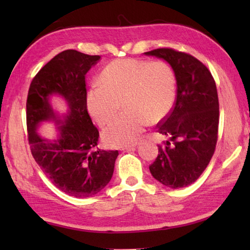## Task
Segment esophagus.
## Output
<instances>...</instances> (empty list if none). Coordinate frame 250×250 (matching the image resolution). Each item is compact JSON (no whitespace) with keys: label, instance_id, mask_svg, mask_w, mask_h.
I'll return each mask as SVG.
<instances>
[{"label":"esophagus","instance_id":"1","mask_svg":"<svg viewBox=\"0 0 250 250\" xmlns=\"http://www.w3.org/2000/svg\"><path fill=\"white\" fill-rule=\"evenodd\" d=\"M136 145H137V143H134V144H131V145H128V146H125V147H122V148H121V150H125V149H133L134 147H136Z\"/></svg>","mask_w":250,"mask_h":250}]
</instances>
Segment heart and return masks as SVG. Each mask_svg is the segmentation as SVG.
<instances>
[{
    "label": "heart",
    "mask_w": 250,
    "mask_h": 250,
    "mask_svg": "<svg viewBox=\"0 0 250 250\" xmlns=\"http://www.w3.org/2000/svg\"><path fill=\"white\" fill-rule=\"evenodd\" d=\"M99 83L86 93L87 109L94 121L105 125L120 110V103L125 110L103 130V141L109 147L133 144L148 122L167 118L176 98V78L164 61L115 60L103 68Z\"/></svg>",
    "instance_id": "heart-1"
}]
</instances>
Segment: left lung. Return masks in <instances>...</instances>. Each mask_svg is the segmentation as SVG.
I'll return each mask as SVG.
<instances>
[{"mask_svg": "<svg viewBox=\"0 0 250 250\" xmlns=\"http://www.w3.org/2000/svg\"><path fill=\"white\" fill-rule=\"evenodd\" d=\"M171 64L177 90L173 109L157 132L169 137L159 145L150 173L168 188L193 184L208 166L218 140L219 101L210 71L193 56L173 48L144 52Z\"/></svg>", "mask_w": 250, "mask_h": 250, "instance_id": "8db88e82", "label": "left lung"}]
</instances>
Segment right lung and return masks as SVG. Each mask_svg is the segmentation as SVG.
Masks as SVG:
<instances>
[{"label": "right lung", "mask_w": 250, "mask_h": 250, "mask_svg": "<svg viewBox=\"0 0 250 250\" xmlns=\"http://www.w3.org/2000/svg\"><path fill=\"white\" fill-rule=\"evenodd\" d=\"M100 56L74 49L59 55L41 68L32 79L26 99V129L32 156L52 184L75 198L95 195L109 183L118 150L95 149L99 130L86 106V74ZM60 94L69 104L64 124L58 127L60 139H42L36 133L39 122L56 120L49 95Z\"/></svg>", "instance_id": "add662e5"}]
</instances>
